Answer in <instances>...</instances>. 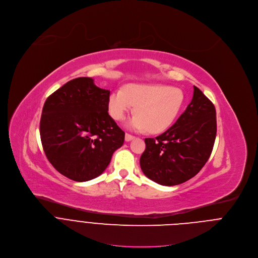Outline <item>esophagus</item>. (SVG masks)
<instances>
[{
    "instance_id": "1",
    "label": "esophagus",
    "mask_w": 258,
    "mask_h": 258,
    "mask_svg": "<svg viewBox=\"0 0 258 258\" xmlns=\"http://www.w3.org/2000/svg\"><path fill=\"white\" fill-rule=\"evenodd\" d=\"M134 139H135L134 136H132V135H130V134H125V142H131V141H133Z\"/></svg>"
}]
</instances>
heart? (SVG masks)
Segmentation results:
<instances>
[{
  "instance_id": "1",
  "label": "heart",
  "mask_w": 258,
  "mask_h": 258,
  "mask_svg": "<svg viewBox=\"0 0 258 258\" xmlns=\"http://www.w3.org/2000/svg\"><path fill=\"white\" fill-rule=\"evenodd\" d=\"M184 104V93L178 87L163 84H130L114 90L108 110L115 120H122L136 105V114L126 125L135 131L161 133L169 128Z\"/></svg>"
}]
</instances>
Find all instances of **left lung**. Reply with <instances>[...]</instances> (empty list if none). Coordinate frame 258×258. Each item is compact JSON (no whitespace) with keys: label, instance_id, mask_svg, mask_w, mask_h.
Here are the masks:
<instances>
[{"label":"left lung","instance_id":"obj_1","mask_svg":"<svg viewBox=\"0 0 258 258\" xmlns=\"http://www.w3.org/2000/svg\"><path fill=\"white\" fill-rule=\"evenodd\" d=\"M216 110L196 86L193 98L177 121L155 139H145L141 156L143 173L164 186L182 184L204 167L216 139Z\"/></svg>","mask_w":258,"mask_h":258}]
</instances>
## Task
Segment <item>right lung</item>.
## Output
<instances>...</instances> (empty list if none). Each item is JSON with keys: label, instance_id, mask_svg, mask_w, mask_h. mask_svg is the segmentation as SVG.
<instances>
[{"label": "right lung", "instance_id": "add662e5", "mask_svg": "<svg viewBox=\"0 0 258 258\" xmlns=\"http://www.w3.org/2000/svg\"><path fill=\"white\" fill-rule=\"evenodd\" d=\"M109 95L92 78L78 77L44 103L40 120L43 150L51 165L70 180L98 177L123 145L124 132L108 114Z\"/></svg>", "mask_w": 258, "mask_h": 258}]
</instances>
